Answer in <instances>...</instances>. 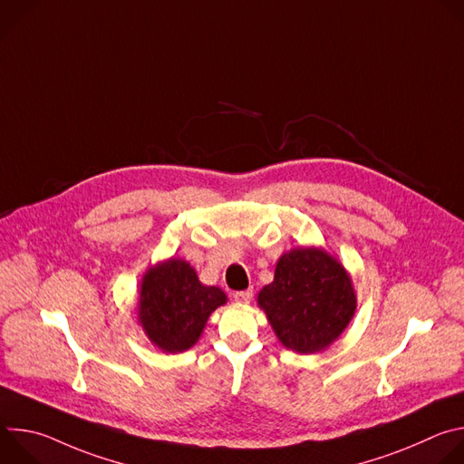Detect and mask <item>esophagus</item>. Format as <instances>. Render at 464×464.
<instances>
[{"mask_svg": "<svg viewBox=\"0 0 464 464\" xmlns=\"http://www.w3.org/2000/svg\"><path fill=\"white\" fill-rule=\"evenodd\" d=\"M233 297H235V301H238V303H249L251 297H253V290L247 288V290H242V292H235Z\"/></svg>", "mask_w": 464, "mask_h": 464, "instance_id": "1", "label": "esophagus"}]
</instances>
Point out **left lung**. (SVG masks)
<instances>
[{
  "instance_id": "1",
  "label": "left lung",
  "mask_w": 464,
  "mask_h": 464,
  "mask_svg": "<svg viewBox=\"0 0 464 464\" xmlns=\"http://www.w3.org/2000/svg\"><path fill=\"white\" fill-rule=\"evenodd\" d=\"M277 340L297 354L326 351L349 326L358 299L343 264L319 246L283 253L256 295Z\"/></svg>"
}]
</instances>
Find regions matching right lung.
Listing matches in <instances>:
<instances>
[{"mask_svg":"<svg viewBox=\"0 0 464 464\" xmlns=\"http://www.w3.org/2000/svg\"><path fill=\"white\" fill-rule=\"evenodd\" d=\"M226 303L224 290L202 285L187 260L170 256L143 274L138 323L154 347L176 354L200 340L209 315Z\"/></svg>","mask_w":464,"mask_h":464,"instance_id":"obj_1","label":"right lung"}]
</instances>
